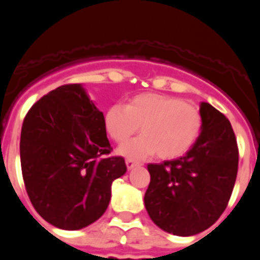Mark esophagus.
<instances>
[{
  "mask_svg": "<svg viewBox=\"0 0 260 260\" xmlns=\"http://www.w3.org/2000/svg\"><path fill=\"white\" fill-rule=\"evenodd\" d=\"M138 165H139V162L133 160V158H126V167H127V169H133V168L138 167Z\"/></svg>",
  "mask_w": 260,
  "mask_h": 260,
  "instance_id": "obj_1",
  "label": "esophagus"
}]
</instances>
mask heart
Returning <instances> with one entry per match:
<instances>
[{"instance_id":"b5f03b06","label":"heart","mask_w":260,"mask_h":260,"mask_svg":"<svg viewBox=\"0 0 260 260\" xmlns=\"http://www.w3.org/2000/svg\"><path fill=\"white\" fill-rule=\"evenodd\" d=\"M202 114L195 105L161 93H142L126 107L110 105L104 113V127L116 143H123L138 132L141 137L118 148L130 158L156 152L160 158H176L194 146L202 132Z\"/></svg>"}]
</instances>
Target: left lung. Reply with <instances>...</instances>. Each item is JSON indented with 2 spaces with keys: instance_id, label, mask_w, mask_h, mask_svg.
I'll return each mask as SVG.
<instances>
[{
  "instance_id": "1",
  "label": "left lung",
  "mask_w": 260,
  "mask_h": 260,
  "mask_svg": "<svg viewBox=\"0 0 260 260\" xmlns=\"http://www.w3.org/2000/svg\"><path fill=\"white\" fill-rule=\"evenodd\" d=\"M202 132L185 156L148 164L144 206L151 220L174 236L206 231L224 212L238 171V147L229 119L201 103Z\"/></svg>"
}]
</instances>
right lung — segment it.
<instances>
[{"label": "right lung", "instance_id": "add662e5", "mask_svg": "<svg viewBox=\"0 0 260 260\" xmlns=\"http://www.w3.org/2000/svg\"><path fill=\"white\" fill-rule=\"evenodd\" d=\"M110 143L104 114L82 84H65L32 105L20 133V165L39 215L59 229L78 231L100 219L112 183L126 173Z\"/></svg>", "mask_w": 260, "mask_h": 260}]
</instances>
